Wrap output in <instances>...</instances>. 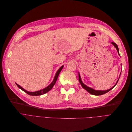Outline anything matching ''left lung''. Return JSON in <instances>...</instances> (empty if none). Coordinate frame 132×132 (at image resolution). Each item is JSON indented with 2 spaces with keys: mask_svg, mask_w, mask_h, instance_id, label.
Wrapping results in <instances>:
<instances>
[{
  "mask_svg": "<svg viewBox=\"0 0 132 132\" xmlns=\"http://www.w3.org/2000/svg\"><path fill=\"white\" fill-rule=\"evenodd\" d=\"M111 44L114 46V47L116 48V50H117V52H118V54L119 55V49H118V46H117V45L116 44V43H113V42H112V43H111ZM120 74H121V73H120ZM120 76H119V77L118 79L117 80V82H116V84L114 85V86H113L112 87H111V88H110V89H108V90H95V89H93V88H90V87H89L87 86V85H86L85 84H84L82 82V80H81V77H80V73H79V72H78L79 81L80 84H81L82 87L84 89H85L86 90H87L88 93H89L90 94H92V95H103V94H104L106 93H108V92H109L110 90H111V89H112V88H113L116 86V84H117V82H118V80H119V78H120Z\"/></svg>",
  "mask_w": 132,
  "mask_h": 132,
  "instance_id": "obj_1",
  "label": "left lung"
}]
</instances>
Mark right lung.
I'll use <instances>...</instances> for the list:
<instances>
[{"label": "right lung", "instance_id": "add662e5", "mask_svg": "<svg viewBox=\"0 0 132 132\" xmlns=\"http://www.w3.org/2000/svg\"><path fill=\"white\" fill-rule=\"evenodd\" d=\"M64 65H62L61 66L59 69L57 71L56 73H55V77H54V79L52 81V82L48 85V86H47L46 87L42 89H40L39 90H38V91H36V92H29L26 89H24V88H23V87H22L21 86H20L19 85H18V84L16 83V85L18 86V87L19 88H20L21 90H22L23 91H24V92L27 93L30 95H32V96H38V95H42L43 94H44L45 93H47L48 91H50L52 88L54 86V85H55L56 80H57V79L58 78V76L60 73V72L61 71L62 69H63Z\"/></svg>", "mask_w": 132, "mask_h": 132}]
</instances>
